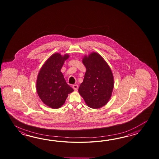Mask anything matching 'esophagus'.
I'll use <instances>...</instances> for the list:
<instances>
[{
  "mask_svg": "<svg viewBox=\"0 0 159 159\" xmlns=\"http://www.w3.org/2000/svg\"><path fill=\"white\" fill-rule=\"evenodd\" d=\"M72 88L74 89V91H77L78 89V85L77 84H75L72 86Z\"/></svg>",
  "mask_w": 159,
  "mask_h": 159,
  "instance_id": "esophagus-1",
  "label": "esophagus"
}]
</instances>
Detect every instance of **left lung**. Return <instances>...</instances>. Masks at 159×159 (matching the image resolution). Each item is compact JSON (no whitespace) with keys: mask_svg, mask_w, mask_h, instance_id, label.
<instances>
[{"mask_svg":"<svg viewBox=\"0 0 159 159\" xmlns=\"http://www.w3.org/2000/svg\"><path fill=\"white\" fill-rule=\"evenodd\" d=\"M82 62L86 72L79 93L89 107L101 108L108 102L113 91L114 80L111 68L100 55L94 52L85 55Z\"/></svg>","mask_w":159,"mask_h":159,"instance_id":"obj_1","label":"left lung"}]
</instances>
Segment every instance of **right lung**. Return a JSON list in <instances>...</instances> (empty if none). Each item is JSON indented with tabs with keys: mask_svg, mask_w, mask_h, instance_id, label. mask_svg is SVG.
Here are the masks:
<instances>
[{
	"mask_svg": "<svg viewBox=\"0 0 159 159\" xmlns=\"http://www.w3.org/2000/svg\"><path fill=\"white\" fill-rule=\"evenodd\" d=\"M69 57L68 54L62 56L60 53H53L43 65L38 75L36 91L38 96L44 104L53 109L63 106L68 95L74 91L60 71Z\"/></svg>",
	"mask_w": 159,
	"mask_h": 159,
	"instance_id": "add662e5",
	"label": "right lung"
}]
</instances>
